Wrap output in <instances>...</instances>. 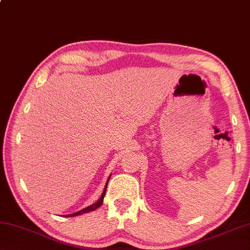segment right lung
<instances>
[{
	"label": "right lung",
	"mask_w": 250,
	"mask_h": 250,
	"mask_svg": "<svg viewBox=\"0 0 250 250\" xmlns=\"http://www.w3.org/2000/svg\"><path fill=\"white\" fill-rule=\"evenodd\" d=\"M110 177H111V175H110ZM110 177H109V179H110ZM109 179H108V181H106L105 187H104V192H102L101 197L99 198V200L97 201V203H94V204H92L91 206H89V207H86V208H84V209H82V210H80V211L74 212V213H71V215H66V217H74V216H78V215H82V213H85V212H90V211L96 210V209H98L99 207H100V206L102 205V203H104V195H105V191H106V186H108Z\"/></svg>",
	"instance_id": "right-lung-1"
}]
</instances>
